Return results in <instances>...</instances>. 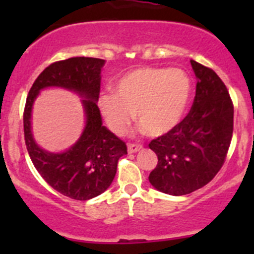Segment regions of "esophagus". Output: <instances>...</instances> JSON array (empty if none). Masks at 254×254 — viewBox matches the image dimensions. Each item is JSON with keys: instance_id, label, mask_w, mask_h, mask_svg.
Masks as SVG:
<instances>
[{"instance_id": "34e87169", "label": "esophagus", "mask_w": 254, "mask_h": 254, "mask_svg": "<svg viewBox=\"0 0 254 254\" xmlns=\"http://www.w3.org/2000/svg\"><path fill=\"white\" fill-rule=\"evenodd\" d=\"M142 145H136V143H129L127 145V152L129 153H135L139 152V151L142 150Z\"/></svg>"}]
</instances>
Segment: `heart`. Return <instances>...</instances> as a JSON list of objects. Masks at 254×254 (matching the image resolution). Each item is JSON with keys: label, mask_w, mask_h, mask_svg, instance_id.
Here are the masks:
<instances>
[{"label": "heart", "mask_w": 254, "mask_h": 254, "mask_svg": "<svg viewBox=\"0 0 254 254\" xmlns=\"http://www.w3.org/2000/svg\"><path fill=\"white\" fill-rule=\"evenodd\" d=\"M114 93L99 97V108L115 134L129 129L134 113L137 124L150 136L172 131L186 115L191 81L179 68L139 67L117 81Z\"/></svg>", "instance_id": "b5f03b06"}]
</instances>
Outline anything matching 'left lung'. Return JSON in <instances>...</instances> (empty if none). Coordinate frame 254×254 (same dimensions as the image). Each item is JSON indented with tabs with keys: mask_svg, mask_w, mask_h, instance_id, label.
Segmentation results:
<instances>
[{
	"mask_svg": "<svg viewBox=\"0 0 254 254\" xmlns=\"http://www.w3.org/2000/svg\"><path fill=\"white\" fill-rule=\"evenodd\" d=\"M196 89L179 125L148 143L158 162L148 176L157 190L186 195L206 186L221 170L234 131V103L214 70L190 60Z\"/></svg>",
	"mask_w": 254,
	"mask_h": 254,
	"instance_id": "obj_1",
	"label": "left lung"
}]
</instances>
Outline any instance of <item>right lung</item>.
<instances>
[{"instance_id": "obj_1", "label": "right lung", "mask_w": 254, "mask_h": 254, "mask_svg": "<svg viewBox=\"0 0 254 254\" xmlns=\"http://www.w3.org/2000/svg\"><path fill=\"white\" fill-rule=\"evenodd\" d=\"M103 65L102 59L84 56L53 63L33 83L23 113L25 146L34 167L51 188L76 200H88L107 190L117 173L118 161L127 153V143L102 125L97 101ZM53 85L85 97L86 127L79 141L63 154H50L38 148L30 131L32 102L40 89Z\"/></svg>"}]
</instances>
